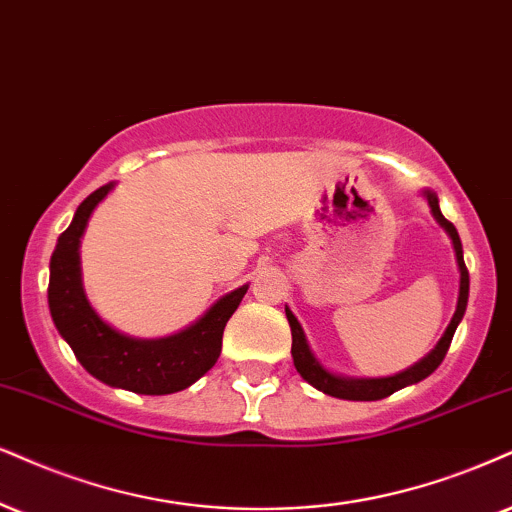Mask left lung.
<instances>
[{
  "mask_svg": "<svg viewBox=\"0 0 512 512\" xmlns=\"http://www.w3.org/2000/svg\"><path fill=\"white\" fill-rule=\"evenodd\" d=\"M425 197H427V204H430V208H432V216L437 218V223L444 227L446 232H449V237L453 242V251H456L458 270H460V294H458L456 313H453V318H451V325L446 327L444 337L439 339V344L434 346V351L430 353V356L422 358V361L415 363L413 368L403 370L394 377H382V380H346V377H337V375H332V372H327L323 365L315 361V356L306 344V334H304V330H301L299 320L294 318V313L289 311V308H285L289 327H292L294 365H296V370H299V375L304 377L308 384H313L315 389L325 391V394H330V396H337V399L380 401V399H387V396L394 394V391L408 387V384H415V382L425 380V377H430L432 372L439 368L441 361H444L446 351H449V346H451L453 334H456V327L465 315V306H468L470 275H468V268H465V261H463V244H460L458 230L453 227L451 220H446L444 216H441L437 194L425 192Z\"/></svg>",
  "mask_w": 512,
  "mask_h": 512,
  "instance_id": "8db88e82",
  "label": "left lung"
}]
</instances>
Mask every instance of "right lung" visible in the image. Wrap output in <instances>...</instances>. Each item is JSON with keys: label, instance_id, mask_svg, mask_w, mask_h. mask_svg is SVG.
<instances>
[{"label": "right lung", "instance_id": "obj_1", "mask_svg": "<svg viewBox=\"0 0 512 512\" xmlns=\"http://www.w3.org/2000/svg\"><path fill=\"white\" fill-rule=\"evenodd\" d=\"M111 187L104 185L92 192L78 206L73 223L61 232L49 261V311L56 330L92 377L135 394H175L216 365L227 320L249 287L223 296L199 323L166 339L125 337L106 325L82 292L78 246L94 206Z\"/></svg>", "mask_w": 512, "mask_h": 512}]
</instances>
